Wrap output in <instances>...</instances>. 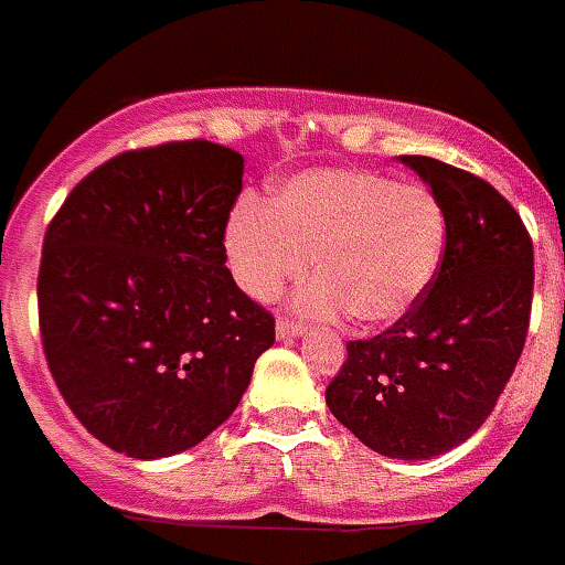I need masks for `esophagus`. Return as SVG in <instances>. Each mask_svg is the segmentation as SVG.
<instances>
[{"instance_id": "esophagus-1", "label": "esophagus", "mask_w": 565, "mask_h": 565, "mask_svg": "<svg viewBox=\"0 0 565 565\" xmlns=\"http://www.w3.org/2000/svg\"><path fill=\"white\" fill-rule=\"evenodd\" d=\"M276 335L281 338V341H287V338H298V335H303V327L296 321H289V318H278Z\"/></svg>"}]
</instances>
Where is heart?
Instances as JSON below:
<instances>
[{"instance_id": "heart-1", "label": "heart", "mask_w": 565, "mask_h": 565, "mask_svg": "<svg viewBox=\"0 0 565 565\" xmlns=\"http://www.w3.org/2000/svg\"><path fill=\"white\" fill-rule=\"evenodd\" d=\"M446 247V213L418 184L361 170H310L281 181L267 204L242 201L224 227L235 284L273 301L307 273L296 307L318 318L347 312L358 327H386L420 301Z\"/></svg>"}]
</instances>
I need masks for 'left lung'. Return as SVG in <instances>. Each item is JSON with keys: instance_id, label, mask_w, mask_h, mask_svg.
<instances>
[{"instance_id": "obj_1", "label": "left lung", "mask_w": 565, "mask_h": 565, "mask_svg": "<svg viewBox=\"0 0 565 565\" xmlns=\"http://www.w3.org/2000/svg\"><path fill=\"white\" fill-rule=\"evenodd\" d=\"M398 161L444 207V262L401 321L347 343L327 406L372 452L429 460L472 438L509 384L526 343L534 253L492 184L429 156Z\"/></svg>"}]
</instances>
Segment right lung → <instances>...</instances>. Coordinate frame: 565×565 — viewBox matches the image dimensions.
<instances>
[{"label": "right lung", "instance_id": "1", "mask_svg": "<svg viewBox=\"0 0 565 565\" xmlns=\"http://www.w3.org/2000/svg\"><path fill=\"white\" fill-rule=\"evenodd\" d=\"M242 175V153L213 141L130 150L78 181L47 227V366L82 426L127 458L201 444L276 341L273 316L224 267Z\"/></svg>", "mask_w": 565, "mask_h": 565}]
</instances>
